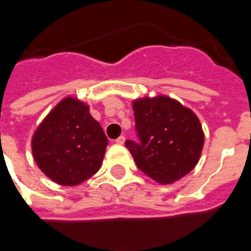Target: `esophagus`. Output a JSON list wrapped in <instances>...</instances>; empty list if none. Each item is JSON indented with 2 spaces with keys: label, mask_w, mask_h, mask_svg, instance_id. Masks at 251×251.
<instances>
[{
  "label": "esophagus",
  "mask_w": 251,
  "mask_h": 251,
  "mask_svg": "<svg viewBox=\"0 0 251 251\" xmlns=\"http://www.w3.org/2000/svg\"><path fill=\"white\" fill-rule=\"evenodd\" d=\"M116 144H119V145H123L124 143H126V137L124 136H120V137H118V139L115 140Z\"/></svg>",
  "instance_id": "obj_1"
}]
</instances>
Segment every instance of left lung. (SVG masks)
<instances>
[{
    "label": "left lung",
    "instance_id": "left-lung-1",
    "mask_svg": "<svg viewBox=\"0 0 251 251\" xmlns=\"http://www.w3.org/2000/svg\"><path fill=\"white\" fill-rule=\"evenodd\" d=\"M136 133L139 141L127 140L137 168L161 184L174 183L195 168L204 145L198 116L165 95L136 99Z\"/></svg>",
    "mask_w": 251,
    "mask_h": 251
}]
</instances>
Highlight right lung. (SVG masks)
<instances>
[{
    "label": "right lung",
    "instance_id": "obj_1",
    "mask_svg": "<svg viewBox=\"0 0 251 251\" xmlns=\"http://www.w3.org/2000/svg\"><path fill=\"white\" fill-rule=\"evenodd\" d=\"M107 144L89 106L68 97L36 128L31 148L35 162L50 179L77 186L98 172Z\"/></svg>",
    "mask_w": 251,
    "mask_h": 251
}]
</instances>
